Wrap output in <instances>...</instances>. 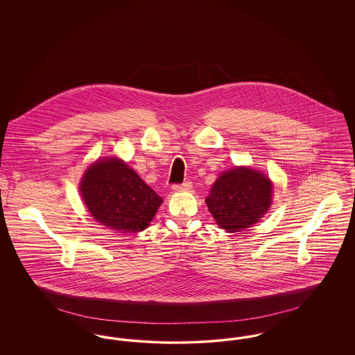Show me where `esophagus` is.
<instances>
[{
	"label": "esophagus",
	"instance_id": "34e87169",
	"mask_svg": "<svg viewBox=\"0 0 355 355\" xmlns=\"http://www.w3.org/2000/svg\"><path fill=\"white\" fill-rule=\"evenodd\" d=\"M191 189V182L190 181H186L184 184H174L173 185V190L174 191H186V190H190Z\"/></svg>",
	"mask_w": 355,
	"mask_h": 355
}]
</instances>
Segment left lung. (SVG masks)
<instances>
[{"label":"left lung","instance_id":"left-lung-1","mask_svg":"<svg viewBox=\"0 0 355 355\" xmlns=\"http://www.w3.org/2000/svg\"><path fill=\"white\" fill-rule=\"evenodd\" d=\"M272 186L261 171L234 168L222 173L206 198L209 211L229 233L250 227L269 210Z\"/></svg>","mask_w":355,"mask_h":355}]
</instances>
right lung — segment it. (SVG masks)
Returning a JSON list of instances; mask_svg holds the SVG:
<instances>
[{
    "label": "right lung",
    "mask_w": 355,
    "mask_h": 355,
    "mask_svg": "<svg viewBox=\"0 0 355 355\" xmlns=\"http://www.w3.org/2000/svg\"><path fill=\"white\" fill-rule=\"evenodd\" d=\"M80 190L94 220L119 233L145 230L162 203L135 170L116 158L86 170Z\"/></svg>",
    "instance_id": "1"
}]
</instances>
